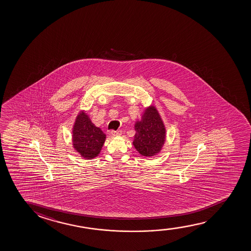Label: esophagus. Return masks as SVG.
Listing matches in <instances>:
<instances>
[{"label": "esophagus", "mask_w": 251, "mask_h": 251, "mask_svg": "<svg viewBox=\"0 0 251 251\" xmlns=\"http://www.w3.org/2000/svg\"><path fill=\"white\" fill-rule=\"evenodd\" d=\"M110 134H111L112 136H118V135H121V134H122V131L112 130L111 132H110Z\"/></svg>", "instance_id": "esophagus-1"}]
</instances>
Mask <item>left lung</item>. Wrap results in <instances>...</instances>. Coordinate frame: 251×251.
<instances>
[{
	"label": "left lung",
	"instance_id": "obj_1",
	"mask_svg": "<svg viewBox=\"0 0 251 251\" xmlns=\"http://www.w3.org/2000/svg\"><path fill=\"white\" fill-rule=\"evenodd\" d=\"M134 148L144 157L158 154L165 144L166 129L158 110L153 105L146 108L141 120L134 124Z\"/></svg>",
	"mask_w": 251,
	"mask_h": 251
}]
</instances>
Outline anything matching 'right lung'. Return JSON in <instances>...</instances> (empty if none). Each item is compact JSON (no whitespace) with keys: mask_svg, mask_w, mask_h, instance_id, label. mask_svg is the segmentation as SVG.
<instances>
[{"mask_svg":"<svg viewBox=\"0 0 251 251\" xmlns=\"http://www.w3.org/2000/svg\"><path fill=\"white\" fill-rule=\"evenodd\" d=\"M106 135L92 123L85 110L76 117L72 131L73 148L85 159H93L100 154Z\"/></svg>","mask_w":251,"mask_h":251,"instance_id":"obj_1","label":"right lung"}]
</instances>
